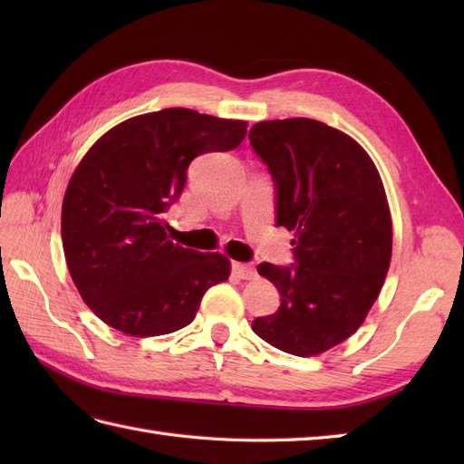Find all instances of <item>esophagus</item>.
<instances>
[{
	"label": "esophagus",
	"mask_w": 464,
	"mask_h": 464,
	"mask_svg": "<svg viewBox=\"0 0 464 464\" xmlns=\"http://www.w3.org/2000/svg\"><path fill=\"white\" fill-rule=\"evenodd\" d=\"M231 269H233V275L237 279L251 281V279L257 277V271H255V267H253L251 263H233Z\"/></svg>",
	"instance_id": "1"
}]
</instances>
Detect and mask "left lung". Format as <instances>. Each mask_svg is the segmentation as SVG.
Wrapping results in <instances>:
<instances>
[{"mask_svg": "<svg viewBox=\"0 0 464 464\" xmlns=\"http://www.w3.org/2000/svg\"><path fill=\"white\" fill-rule=\"evenodd\" d=\"M249 141L273 177L277 227L295 231L293 265L257 267L281 304L251 327L273 347L313 357L349 339L379 297L392 251L387 195L367 151L321 121H261Z\"/></svg>", "mask_w": 464, "mask_h": 464, "instance_id": "obj_1", "label": "left lung"}]
</instances>
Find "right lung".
Segmentation results:
<instances>
[{
	"instance_id": "add662e5",
	"label": "right lung",
	"mask_w": 464,
	"mask_h": 464,
	"mask_svg": "<svg viewBox=\"0 0 464 464\" xmlns=\"http://www.w3.org/2000/svg\"><path fill=\"white\" fill-rule=\"evenodd\" d=\"M245 133V121L169 107L115 125L85 153L63 197L62 239L75 287L103 323L131 337L173 333L229 277L225 255L173 243L163 217L195 157L231 151Z\"/></svg>"
}]
</instances>
